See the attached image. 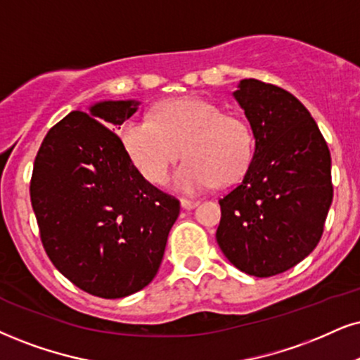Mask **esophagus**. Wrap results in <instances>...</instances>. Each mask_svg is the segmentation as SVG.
<instances>
[{
	"instance_id": "1",
	"label": "esophagus",
	"mask_w": 360,
	"mask_h": 360,
	"mask_svg": "<svg viewBox=\"0 0 360 360\" xmlns=\"http://www.w3.org/2000/svg\"><path fill=\"white\" fill-rule=\"evenodd\" d=\"M198 200H187V198H181L180 200V205H181V208H185V210H192V208H195L198 205Z\"/></svg>"
}]
</instances>
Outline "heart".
Returning a JSON list of instances; mask_svg holds the SVG:
<instances>
[{"instance_id": "b5f03b06", "label": "heart", "mask_w": 360, "mask_h": 360, "mask_svg": "<svg viewBox=\"0 0 360 360\" xmlns=\"http://www.w3.org/2000/svg\"><path fill=\"white\" fill-rule=\"evenodd\" d=\"M120 141L131 165L153 185L165 184L181 146L187 160L173 173L172 187L187 195L240 179L255 152L247 120L221 113L219 105L203 98L165 101L155 110L153 120H125Z\"/></svg>"}]
</instances>
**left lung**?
Masks as SVG:
<instances>
[{"label": "left lung", "instance_id": "left-lung-1", "mask_svg": "<svg viewBox=\"0 0 360 360\" xmlns=\"http://www.w3.org/2000/svg\"><path fill=\"white\" fill-rule=\"evenodd\" d=\"M232 96L255 152L242 184L220 200L217 242L238 270L272 277L321 240L334 195L330 152L309 110L283 88L245 78Z\"/></svg>", "mask_w": 360, "mask_h": 360}]
</instances>
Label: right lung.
I'll use <instances>...</instances> for the list:
<instances>
[{"label":"right lung","instance_id":"obj_1","mask_svg":"<svg viewBox=\"0 0 360 360\" xmlns=\"http://www.w3.org/2000/svg\"><path fill=\"white\" fill-rule=\"evenodd\" d=\"M139 100L75 110L44 136L30 195L53 265L88 294L122 299L158 272L180 202L148 184L115 133Z\"/></svg>","mask_w":360,"mask_h":360}]
</instances>
